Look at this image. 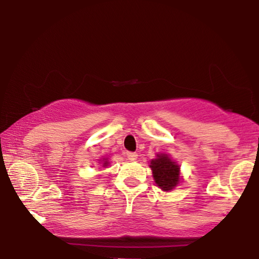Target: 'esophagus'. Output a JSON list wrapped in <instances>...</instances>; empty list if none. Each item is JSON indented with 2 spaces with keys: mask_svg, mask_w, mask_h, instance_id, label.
Listing matches in <instances>:
<instances>
[{
  "mask_svg": "<svg viewBox=\"0 0 259 259\" xmlns=\"http://www.w3.org/2000/svg\"><path fill=\"white\" fill-rule=\"evenodd\" d=\"M126 157L128 158L131 161H134V160H137V159H138V154L134 153V152H127Z\"/></svg>",
  "mask_w": 259,
  "mask_h": 259,
  "instance_id": "1",
  "label": "esophagus"
}]
</instances>
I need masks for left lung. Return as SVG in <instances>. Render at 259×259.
Instances as JSON below:
<instances>
[{"mask_svg":"<svg viewBox=\"0 0 259 259\" xmlns=\"http://www.w3.org/2000/svg\"><path fill=\"white\" fill-rule=\"evenodd\" d=\"M150 167L155 184L165 192L173 190L180 183L179 165L168 154H157V158L151 160Z\"/></svg>","mask_w":259,"mask_h":259,"instance_id":"left-lung-1","label":"left lung"}]
</instances>
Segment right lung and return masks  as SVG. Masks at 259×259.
<instances>
[{"mask_svg":"<svg viewBox=\"0 0 259 259\" xmlns=\"http://www.w3.org/2000/svg\"><path fill=\"white\" fill-rule=\"evenodd\" d=\"M108 165V159L107 158H102V166L106 167Z\"/></svg>","mask_w":259,"mask_h":259,"instance_id":"right-lung-1","label":"right lung"}]
</instances>
